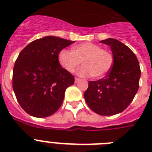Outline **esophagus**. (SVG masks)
I'll return each mask as SVG.
<instances>
[{
    "label": "esophagus",
    "mask_w": 152,
    "mask_h": 152,
    "mask_svg": "<svg viewBox=\"0 0 152 152\" xmlns=\"http://www.w3.org/2000/svg\"><path fill=\"white\" fill-rule=\"evenodd\" d=\"M80 78H78V77H75V83L79 82V81H80Z\"/></svg>",
    "instance_id": "34e87169"
}]
</instances>
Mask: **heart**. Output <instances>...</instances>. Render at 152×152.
<instances>
[{
	"label": "heart",
	"mask_w": 152,
	"mask_h": 152,
	"mask_svg": "<svg viewBox=\"0 0 152 152\" xmlns=\"http://www.w3.org/2000/svg\"><path fill=\"white\" fill-rule=\"evenodd\" d=\"M58 61L64 70L73 73L82 61L83 67L78 75L83 77L102 78L113 65V56L109 50L103 49L100 45L84 42L75 45L72 51L63 49L58 55Z\"/></svg>",
	"instance_id": "heart-1"
}]
</instances>
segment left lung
<instances>
[{"label":"left lung","instance_id":"1","mask_svg":"<svg viewBox=\"0 0 152 152\" xmlns=\"http://www.w3.org/2000/svg\"><path fill=\"white\" fill-rule=\"evenodd\" d=\"M110 47L113 65L107 76L89 81L84 96L88 107L101 116H113L125 110L139 87L141 70L133 52L115 39L100 41Z\"/></svg>","mask_w":152,"mask_h":152}]
</instances>
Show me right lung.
I'll return each mask as SVG.
<instances>
[{"mask_svg": "<svg viewBox=\"0 0 152 152\" xmlns=\"http://www.w3.org/2000/svg\"><path fill=\"white\" fill-rule=\"evenodd\" d=\"M74 41L45 36L28 44L15 61L13 89L23 110L30 116L44 118L59 109L65 90L75 77L64 70L58 54Z\"/></svg>", "mask_w": 152, "mask_h": 152, "instance_id": "obj_1", "label": "right lung"}]
</instances>
